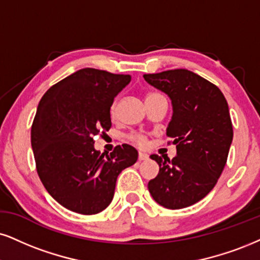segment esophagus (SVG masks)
Returning a JSON list of instances; mask_svg holds the SVG:
<instances>
[{
    "label": "esophagus",
    "instance_id": "34e87169",
    "mask_svg": "<svg viewBox=\"0 0 260 260\" xmlns=\"http://www.w3.org/2000/svg\"><path fill=\"white\" fill-rule=\"evenodd\" d=\"M148 159V154H146V153H139V161H143V160H147Z\"/></svg>",
    "mask_w": 260,
    "mask_h": 260
}]
</instances>
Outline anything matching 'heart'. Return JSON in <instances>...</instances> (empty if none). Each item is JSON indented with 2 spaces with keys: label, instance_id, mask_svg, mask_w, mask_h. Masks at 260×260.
<instances>
[{
  "label": "heart",
  "instance_id": "b5f03b06",
  "mask_svg": "<svg viewBox=\"0 0 260 260\" xmlns=\"http://www.w3.org/2000/svg\"><path fill=\"white\" fill-rule=\"evenodd\" d=\"M160 96H164V95L160 94L158 91H149L147 92L146 100H149V99H154V98H160ZM115 112H117V102H113L110 108V113L112 118L115 117ZM129 140L139 147H146L147 145V136L143 133H133L131 135H129Z\"/></svg>",
  "mask_w": 260,
  "mask_h": 260
}]
</instances>
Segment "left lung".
I'll return each instance as SVG.
<instances>
[{
  "mask_svg": "<svg viewBox=\"0 0 260 260\" xmlns=\"http://www.w3.org/2000/svg\"><path fill=\"white\" fill-rule=\"evenodd\" d=\"M146 82L166 92L174 114L166 135L177 155H150L159 174L148 190L161 206L178 210L197 204L212 190L228 159L233 124L228 102L217 85L184 69L143 75Z\"/></svg>",
  "mask_w": 260,
  "mask_h": 260,
  "instance_id": "left-lung-1",
  "label": "left lung"
}]
</instances>
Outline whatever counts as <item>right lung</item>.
<instances>
[{
	"mask_svg": "<svg viewBox=\"0 0 260 260\" xmlns=\"http://www.w3.org/2000/svg\"><path fill=\"white\" fill-rule=\"evenodd\" d=\"M130 81V75L83 69L42 96L31 127L37 174L67 210L86 216L104 211L118 175L136 162L137 150L129 145L110 154L94 148V136L111 129L114 98Z\"/></svg>",
	"mask_w": 260,
	"mask_h": 260,
	"instance_id": "1",
	"label": "right lung"
}]
</instances>
